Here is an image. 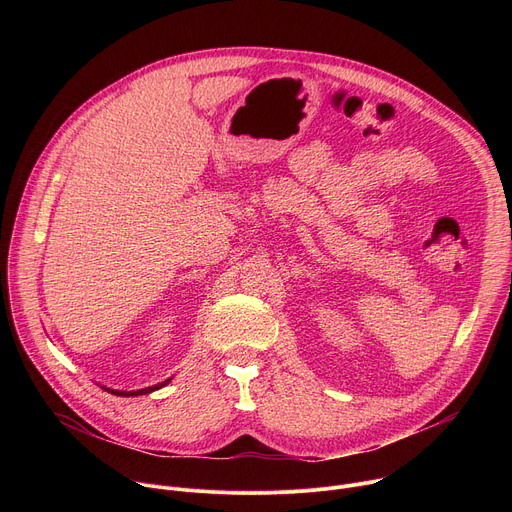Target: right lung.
<instances>
[{"mask_svg": "<svg viewBox=\"0 0 512 512\" xmlns=\"http://www.w3.org/2000/svg\"><path fill=\"white\" fill-rule=\"evenodd\" d=\"M172 379H166L164 383H158V385H154V387H145V389H139V391H115V389H107L109 393H113V395H117V397H133V395H148V393H152V391H158V389H162V387H166L168 383H170Z\"/></svg>", "mask_w": 512, "mask_h": 512, "instance_id": "right-lung-1", "label": "right lung"}]
</instances>
